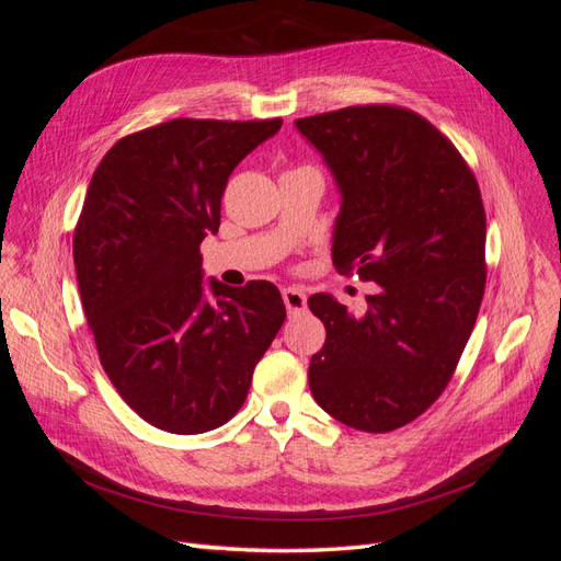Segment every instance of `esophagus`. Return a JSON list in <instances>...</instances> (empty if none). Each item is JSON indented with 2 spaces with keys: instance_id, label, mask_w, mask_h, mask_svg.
Instances as JSON below:
<instances>
[{
  "instance_id": "esophagus-1",
  "label": "esophagus",
  "mask_w": 561,
  "mask_h": 561,
  "mask_svg": "<svg viewBox=\"0 0 561 561\" xmlns=\"http://www.w3.org/2000/svg\"><path fill=\"white\" fill-rule=\"evenodd\" d=\"M283 301L287 313L307 311V295H304L299 287H283Z\"/></svg>"
}]
</instances>
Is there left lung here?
I'll return each instance as SVG.
<instances>
[{
  "instance_id": "1",
  "label": "left lung",
  "mask_w": 561,
  "mask_h": 561,
  "mask_svg": "<svg viewBox=\"0 0 561 561\" xmlns=\"http://www.w3.org/2000/svg\"><path fill=\"white\" fill-rule=\"evenodd\" d=\"M342 192L336 271L379 285L365 316L309 297L325 325L311 358L316 402L336 421L388 433L443 396L486 283V217L478 180L445 133L398 105L297 118Z\"/></svg>"
}]
</instances>
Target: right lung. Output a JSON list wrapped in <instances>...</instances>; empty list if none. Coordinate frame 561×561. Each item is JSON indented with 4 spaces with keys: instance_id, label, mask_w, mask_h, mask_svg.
I'll return each instance as SVG.
<instances>
[{
    "instance_id": "right-lung-1",
    "label": "right lung",
    "mask_w": 561,
    "mask_h": 561,
    "mask_svg": "<svg viewBox=\"0 0 561 561\" xmlns=\"http://www.w3.org/2000/svg\"><path fill=\"white\" fill-rule=\"evenodd\" d=\"M280 124L173 118L118 140L89 184L72 241L83 313L118 396L161 431L227 423L285 320L274 283L206 295L201 271L231 171Z\"/></svg>"
}]
</instances>
